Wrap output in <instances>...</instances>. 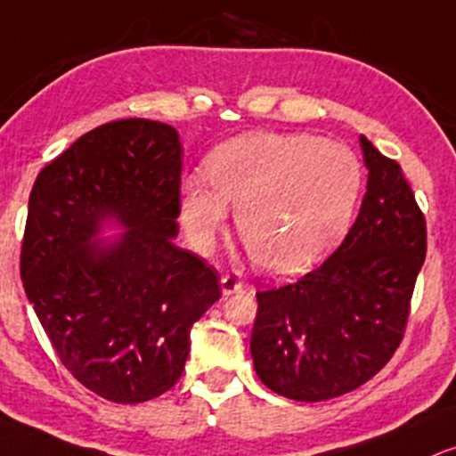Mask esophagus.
<instances>
[{"label": "esophagus", "instance_id": "obj_1", "mask_svg": "<svg viewBox=\"0 0 456 456\" xmlns=\"http://www.w3.org/2000/svg\"><path fill=\"white\" fill-rule=\"evenodd\" d=\"M244 289V281L240 276H235V273H223L221 276V290L223 295H233V293H240V290Z\"/></svg>", "mask_w": 456, "mask_h": 456}]
</instances>
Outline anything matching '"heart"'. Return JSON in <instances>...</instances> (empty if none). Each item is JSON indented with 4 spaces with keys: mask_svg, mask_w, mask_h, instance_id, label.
Segmentation results:
<instances>
[{
    "mask_svg": "<svg viewBox=\"0 0 456 456\" xmlns=\"http://www.w3.org/2000/svg\"><path fill=\"white\" fill-rule=\"evenodd\" d=\"M206 172L180 183L191 244L212 248L232 206L246 250L272 276H295L336 248L363 191L359 157L312 134L240 135L212 152Z\"/></svg>",
    "mask_w": 456,
    "mask_h": 456,
    "instance_id": "b5f03b06",
    "label": "heart"
}]
</instances>
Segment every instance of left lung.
Wrapping results in <instances>:
<instances>
[{
	"mask_svg": "<svg viewBox=\"0 0 456 456\" xmlns=\"http://www.w3.org/2000/svg\"><path fill=\"white\" fill-rule=\"evenodd\" d=\"M359 142L367 191L342 246L301 281L256 293L255 371L295 402L339 397L388 363L425 261V216L402 167L365 135Z\"/></svg>",
	"mask_w": 456,
	"mask_h": 456,
	"instance_id": "8db88e82",
	"label": "left lung"
}]
</instances>
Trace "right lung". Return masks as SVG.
Wrapping results in <instances>:
<instances>
[{
	"mask_svg": "<svg viewBox=\"0 0 456 456\" xmlns=\"http://www.w3.org/2000/svg\"><path fill=\"white\" fill-rule=\"evenodd\" d=\"M183 146L172 125L125 118L89 131L37 174L20 278L61 363L114 403L183 376L191 327L218 273L178 235ZM106 228L123 234L103 239Z\"/></svg>",
	"mask_w": 456,
	"mask_h": 456,
	"instance_id": "obj_1",
	"label": "right lung"
}]
</instances>
